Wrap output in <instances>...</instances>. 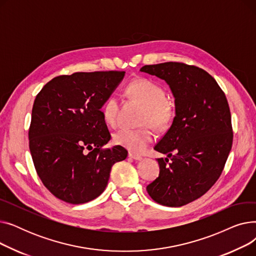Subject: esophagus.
<instances>
[{
    "mask_svg": "<svg viewBox=\"0 0 256 256\" xmlns=\"http://www.w3.org/2000/svg\"><path fill=\"white\" fill-rule=\"evenodd\" d=\"M128 156H130V158L136 160H142V156H141L136 154H132V152H128Z\"/></svg>",
    "mask_w": 256,
    "mask_h": 256,
    "instance_id": "obj_1",
    "label": "esophagus"
}]
</instances>
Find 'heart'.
Instances as JSON below:
<instances>
[{"label": "heart", "instance_id": "heart-1", "mask_svg": "<svg viewBox=\"0 0 256 256\" xmlns=\"http://www.w3.org/2000/svg\"><path fill=\"white\" fill-rule=\"evenodd\" d=\"M126 94L145 106L141 119L143 124H152L156 130H164L170 126L174 113L162 86L152 80L140 78L128 85ZM118 111V98L115 96L108 98L102 106V114L108 124H116ZM152 140L154 132L147 126L139 128H124L114 135V142L117 145L134 154L143 152Z\"/></svg>", "mask_w": 256, "mask_h": 256}]
</instances>
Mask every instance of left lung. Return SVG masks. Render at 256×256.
<instances>
[{
  "instance_id": "8db88e82",
  "label": "left lung",
  "mask_w": 256,
  "mask_h": 256,
  "mask_svg": "<svg viewBox=\"0 0 256 256\" xmlns=\"http://www.w3.org/2000/svg\"><path fill=\"white\" fill-rule=\"evenodd\" d=\"M140 72L164 80L176 98V117L154 146L167 158H158V178L146 190L160 204L182 206L221 176L234 139L230 106L216 80L197 66L165 62Z\"/></svg>"
}]
</instances>
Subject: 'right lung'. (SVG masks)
<instances>
[{
	"mask_svg": "<svg viewBox=\"0 0 256 256\" xmlns=\"http://www.w3.org/2000/svg\"><path fill=\"white\" fill-rule=\"evenodd\" d=\"M126 72H74L50 80L36 96L29 147L39 178L55 197L85 204L108 184L112 166L128 152L104 148L111 135L102 106Z\"/></svg>",
	"mask_w": 256,
	"mask_h": 256,
	"instance_id": "right-lung-1",
	"label": "right lung"
}]
</instances>
